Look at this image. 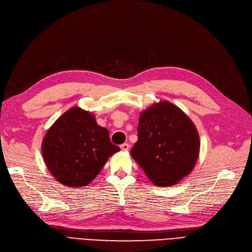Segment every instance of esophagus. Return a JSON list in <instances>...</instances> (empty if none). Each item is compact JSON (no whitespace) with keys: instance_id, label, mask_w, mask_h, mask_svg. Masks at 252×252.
I'll use <instances>...</instances> for the list:
<instances>
[{"instance_id":"esophagus-1","label":"esophagus","mask_w":252,"mask_h":252,"mask_svg":"<svg viewBox=\"0 0 252 252\" xmlns=\"http://www.w3.org/2000/svg\"><path fill=\"white\" fill-rule=\"evenodd\" d=\"M120 148L123 151H127L129 149V144L128 143H123L120 145Z\"/></svg>"}]
</instances>
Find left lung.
<instances>
[{"label": "left lung", "instance_id": "1", "mask_svg": "<svg viewBox=\"0 0 252 252\" xmlns=\"http://www.w3.org/2000/svg\"><path fill=\"white\" fill-rule=\"evenodd\" d=\"M137 132L131 155L154 184L172 186L191 172L199 156V134L175 104L160 101L143 111Z\"/></svg>", "mask_w": 252, "mask_h": 252}]
</instances>
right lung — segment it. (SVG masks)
Listing matches in <instances>:
<instances>
[{
	"label": "right lung",
	"instance_id": "right-lung-1",
	"mask_svg": "<svg viewBox=\"0 0 252 252\" xmlns=\"http://www.w3.org/2000/svg\"><path fill=\"white\" fill-rule=\"evenodd\" d=\"M120 151L109 131L90 112L71 108L48 129L42 143L45 163L56 180L70 188L91 183L108 159Z\"/></svg>",
	"mask_w": 252,
	"mask_h": 252
}]
</instances>
